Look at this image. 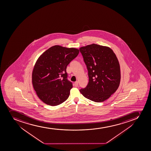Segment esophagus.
<instances>
[{
  "label": "esophagus",
  "instance_id": "obj_1",
  "mask_svg": "<svg viewBox=\"0 0 151 151\" xmlns=\"http://www.w3.org/2000/svg\"><path fill=\"white\" fill-rule=\"evenodd\" d=\"M75 87H77L78 86V82L77 81L74 83Z\"/></svg>",
  "mask_w": 151,
  "mask_h": 151
}]
</instances>
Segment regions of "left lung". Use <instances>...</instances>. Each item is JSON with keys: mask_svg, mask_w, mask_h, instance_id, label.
I'll use <instances>...</instances> for the list:
<instances>
[{"mask_svg": "<svg viewBox=\"0 0 151 151\" xmlns=\"http://www.w3.org/2000/svg\"><path fill=\"white\" fill-rule=\"evenodd\" d=\"M88 70L89 82L80 93L90 100L100 102L115 93L121 80L120 66L108 47L93 44L79 49Z\"/></svg>", "mask_w": 151, "mask_h": 151, "instance_id": "8db88e82", "label": "left lung"}]
</instances>
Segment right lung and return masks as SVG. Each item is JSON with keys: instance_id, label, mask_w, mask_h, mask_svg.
<instances>
[{"instance_id": "1", "label": "right lung", "mask_w": 151, "mask_h": 151, "mask_svg": "<svg viewBox=\"0 0 151 151\" xmlns=\"http://www.w3.org/2000/svg\"><path fill=\"white\" fill-rule=\"evenodd\" d=\"M79 50L55 45L37 60L32 73V83L38 97L44 103L57 106L67 100L72 88L67 80L66 67Z\"/></svg>"}]
</instances>
